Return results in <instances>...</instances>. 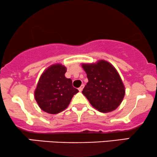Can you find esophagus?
<instances>
[{
	"instance_id": "esophagus-1",
	"label": "esophagus",
	"mask_w": 157,
	"mask_h": 157,
	"mask_svg": "<svg viewBox=\"0 0 157 157\" xmlns=\"http://www.w3.org/2000/svg\"><path fill=\"white\" fill-rule=\"evenodd\" d=\"M84 84H82V86H81L80 87L78 88V91H79V92H82V91L83 90V89H84Z\"/></svg>"
}]
</instances>
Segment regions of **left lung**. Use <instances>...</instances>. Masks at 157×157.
Returning <instances> with one entry per match:
<instances>
[{
	"label": "left lung",
	"mask_w": 157,
	"mask_h": 157,
	"mask_svg": "<svg viewBox=\"0 0 157 157\" xmlns=\"http://www.w3.org/2000/svg\"><path fill=\"white\" fill-rule=\"evenodd\" d=\"M82 65L89 81L82 93L91 105L102 113L117 109L124 97L125 87L115 67L102 59Z\"/></svg>",
	"instance_id": "8db88e82"
}]
</instances>
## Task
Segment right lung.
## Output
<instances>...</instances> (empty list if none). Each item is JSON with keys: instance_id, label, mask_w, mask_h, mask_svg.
Wrapping results in <instances>:
<instances>
[{"instance_id": "add662e5", "label": "right lung", "mask_w": 157, "mask_h": 157, "mask_svg": "<svg viewBox=\"0 0 157 157\" xmlns=\"http://www.w3.org/2000/svg\"><path fill=\"white\" fill-rule=\"evenodd\" d=\"M66 71L64 65L55 64L40 75L34 96L40 109L46 113L56 114L64 111L78 92L73 86L72 80L65 76Z\"/></svg>"}]
</instances>
